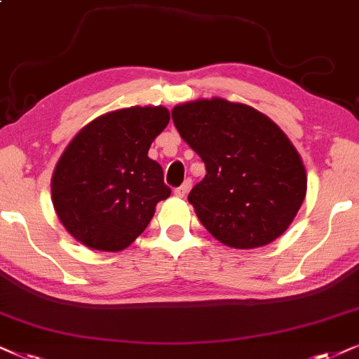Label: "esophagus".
<instances>
[{"mask_svg":"<svg viewBox=\"0 0 359 359\" xmlns=\"http://www.w3.org/2000/svg\"><path fill=\"white\" fill-rule=\"evenodd\" d=\"M189 189H190V180H185V182L180 185V187H177L174 190V194L177 195V197H185V195H187V192H189Z\"/></svg>","mask_w":359,"mask_h":359,"instance_id":"esophagus-1","label":"esophagus"}]
</instances>
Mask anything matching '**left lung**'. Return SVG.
Segmentation results:
<instances>
[{"label":"left lung","mask_w":359,"mask_h":359,"mask_svg":"<svg viewBox=\"0 0 359 359\" xmlns=\"http://www.w3.org/2000/svg\"><path fill=\"white\" fill-rule=\"evenodd\" d=\"M172 121L205 164L189 202L208 232L240 250L278 238L306 195L305 165L283 130L252 106L220 97L179 104Z\"/></svg>","instance_id":"1"}]
</instances>
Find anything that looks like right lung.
I'll return each instance as SVG.
<instances>
[{
	"label": "right lung",
	"instance_id": "right-lung-1",
	"mask_svg": "<svg viewBox=\"0 0 359 359\" xmlns=\"http://www.w3.org/2000/svg\"><path fill=\"white\" fill-rule=\"evenodd\" d=\"M170 121L164 106H134L89 122L62 152L51 179L53 205L86 247L121 252L170 195L164 170L147 152Z\"/></svg>",
	"mask_w": 359,
	"mask_h": 359
}]
</instances>
